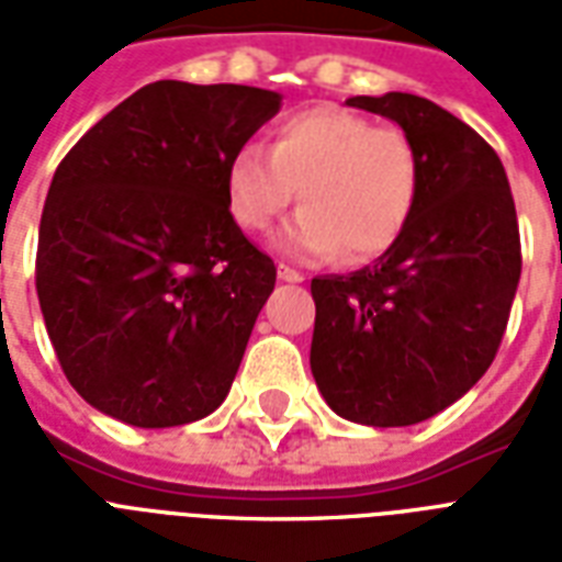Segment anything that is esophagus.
Wrapping results in <instances>:
<instances>
[{
  "mask_svg": "<svg viewBox=\"0 0 562 562\" xmlns=\"http://www.w3.org/2000/svg\"><path fill=\"white\" fill-rule=\"evenodd\" d=\"M277 273H280L282 282H303V273L294 271V268H289V265H280V268H277Z\"/></svg>",
  "mask_w": 562,
  "mask_h": 562,
  "instance_id": "esophagus-1",
  "label": "esophagus"
}]
</instances>
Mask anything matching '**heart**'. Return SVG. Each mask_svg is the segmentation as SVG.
Here are the masks:
<instances>
[{"label":"heart","instance_id":"1","mask_svg":"<svg viewBox=\"0 0 562 562\" xmlns=\"http://www.w3.org/2000/svg\"><path fill=\"white\" fill-rule=\"evenodd\" d=\"M273 247L291 259L370 262L402 236L419 189L417 151L400 127H375L341 108L297 110L273 127L271 154L238 148L224 171L238 227L268 229L297 198Z\"/></svg>","mask_w":562,"mask_h":562}]
</instances>
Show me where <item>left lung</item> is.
Instances as JSON below:
<instances>
[{
    "label": "left lung",
    "mask_w": 562,
    "mask_h": 562,
    "mask_svg": "<svg viewBox=\"0 0 562 562\" xmlns=\"http://www.w3.org/2000/svg\"><path fill=\"white\" fill-rule=\"evenodd\" d=\"M391 119L419 162L417 203L373 265L312 280V375L326 405L396 428L458 402L496 359L522 273L519 224L498 154L411 92L356 95Z\"/></svg>",
    "instance_id": "1"
}]
</instances>
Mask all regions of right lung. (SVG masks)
Returning a JSON list of instances; mask_svg holds the SVG:
<instances>
[{
  "label": "right lung",
  "mask_w": 562,
  "mask_h": 562,
  "mask_svg": "<svg viewBox=\"0 0 562 562\" xmlns=\"http://www.w3.org/2000/svg\"><path fill=\"white\" fill-rule=\"evenodd\" d=\"M282 95L157 81L95 122L57 166L37 297L66 379L136 428L218 408L277 268L227 210L224 171Z\"/></svg>",
  "instance_id": "1"
}]
</instances>
